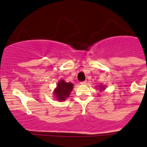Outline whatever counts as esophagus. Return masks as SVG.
<instances>
[{"label": "esophagus", "instance_id": "esophagus-1", "mask_svg": "<svg viewBox=\"0 0 147 147\" xmlns=\"http://www.w3.org/2000/svg\"><path fill=\"white\" fill-rule=\"evenodd\" d=\"M80 84H81V85H86V84H87V81H84V82H81Z\"/></svg>", "mask_w": 147, "mask_h": 147}]
</instances>
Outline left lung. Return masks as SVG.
<instances>
[{
    "instance_id": "1",
    "label": "left lung",
    "mask_w": 147,
    "mask_h": 147,
    "mask_svg": "<svg viewBox=\"0 0 147 147\" xmlns=\"http://www.w3.org/2000/svg\"><path fill=\"white\" fill-rule=\"evenodd\" d=\"M98 88H99V90L101 92L102 90H105V85H100L99 86H98Z\"/></svg>"
}]
</instances>
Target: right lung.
I'll return each mask as SVG.
<instances>
[{"label": "right lung", "mask_w": 147, "mask_h": 147, "mask_svg": "<svg viewBox=\"0 0 147 147\" xmlns=\"http://www.w3.org/2000/svg\"><path fill=\"white\" fill-rule=\"evenodd\" d=\"M74 85L71 82H65L64 80H60L57 85L56 88L54 90L53 96L55 100L59 101H64L69 98L71 92L73 89Z\"/></svg>", "instance_id": "add662e5"}]
</instances>
